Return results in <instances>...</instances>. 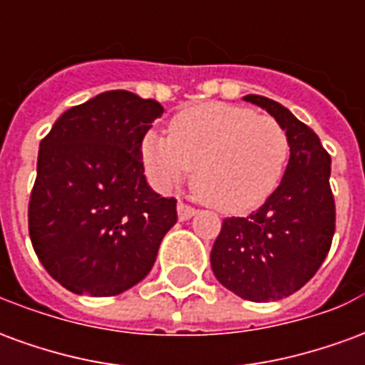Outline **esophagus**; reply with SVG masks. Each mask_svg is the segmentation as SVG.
<instances>
[{
    "label": "esophagus",
    "instance_id": "obj_1",
    "mask_svg": "<svg viewBox=\"0 0 365 365\" xmlns=\"http://www.w3.org/2000/svg\"><path fill=\"white\" fill-rule=\"evenodd\" d=\"M195 213H197V211H195L193 207L187 205V203H183V201L178 203V219H180V221H190Z\"/></svg>",
    "mask_w": 365,
    "mask_h": 365
}]
</instances>
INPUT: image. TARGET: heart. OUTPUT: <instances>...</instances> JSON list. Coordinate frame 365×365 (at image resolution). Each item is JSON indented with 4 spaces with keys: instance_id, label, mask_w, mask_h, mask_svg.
<instances>
[{
    "instance_id": "heart-1",
    "label": "heart",
    "mask_w": 365,
    "mask_h": 365,
    "mask_svg": "<svg viewBox=\"0 0 365 365\" xmlns=\"http://www.w3.org/2000/svg\"><path fill=\"white\" fill-rule=\"evenodd\" d=\"M146 174L162 190L182 182L207 205L227 215L260 207L279 185L289 160V136L269 115L248 107L203 103L178 113L170 135L148 130L140 144Z\"/></svg>"
}]
</instances>
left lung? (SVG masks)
<instances>
[{
	"label": "left lung",
	"mask_w": 365,
	"mask_h": 365,
	"mask_svg": "<svg viewBox=\"0 0 365 365\" xmlns=\"http://www.w3.org/2000/svg\"><path fill=\"white\" fill-rule=\"evenodd\" d=\"M289 136V162L277 190L250 217H230L211 250L215 277L254 303L289 297L321 268L334 237L330 156L293 113L264 96H246Z\"/></svg>",
	"instance_id": "8db88e82"
}]
</instances>
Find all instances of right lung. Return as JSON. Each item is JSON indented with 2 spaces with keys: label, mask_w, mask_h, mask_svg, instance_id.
I'll return each mask as SVG.
<instances>
[{
  "label": "right lung",
  "mask_w": 365,
  "mask_h": 365,
  "mask_svg": "<svg viewBox=\"0 0 365 365\" xmlns=\"http://www.w3.org/2000/svg\"><path fill=\"white\" fill-rule=\"evenodd\" d=\"M164 107L113 90L62 113L41 140L29 235L68 291L111 297L143 282L178 221L144 175L140 144Z\"/></svg>",
  "instance_id": "right-lung-1"
}]
</instances>
